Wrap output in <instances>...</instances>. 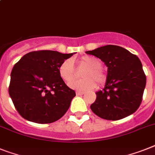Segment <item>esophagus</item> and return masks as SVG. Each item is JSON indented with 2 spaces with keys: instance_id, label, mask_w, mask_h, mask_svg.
Wrapping results in <instances>:
<instances>
[{
  "instance_id": "obj_1",
  "label": "esophagus",
  "mask_w": 155,
  "mask_h": 155,
  "mask_svg": "<svg viewBox=\"0 0 155 155\" xmlns=\"http://www.w3.org/2000/svg\"><path fill=\"white\" fill-rule=\"evenodd\" d=\"M84 93H85V92H83V91H77L76 92L77 95H83Z\"/></svg>"
}]
</instances>
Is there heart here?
<instances>
[{"mask_svg":"<svg viewBox=\"0 0 155 155\" xmlns=\"http://www.w3.org/2000/svg\"><path fill=\"white\" fill-rule=\"evenodd\" d=\"M81 66L86 68L82 71L81 76L84 78L71 80L75 77V68L73 61L70 58L63 60L58 66V74L61 78L66 82H69V86L73 89L79 91L91 90L97 87V82L100 86H102L107 81V74L101 67V61L93 56H83L79 60Z\"/></svg>","mask_w":155,"mask_h":155,"instance_id":"obj_1","label":"heart"}]
</instances>
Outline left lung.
Returning <instances> with one entry per match:
<instances>
[{
  "label": "left lung",
  "instance_id": "1",
  "mask_svg": "<svg viewBox=\"0 0 155 155\" xmlns=\"http://www.w3.org/2000/svg\"><path fill=\"white\" fill-rule=\"evenodd\" d=\"M108 66L105 87L96 93L90 108L97 116L118 120L130 116L141 104L147 78L139 58L116 45H106L86 51Z\"/></svg>",
  "mask_w": 155,
  "mask_h": 155
}]
</instances>
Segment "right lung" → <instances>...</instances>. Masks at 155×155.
Here are the masks:
<instances>
[{"label":"right lung","instance_id":"add662e5","mask_svg":"<svg viewBox=\"0 0 155 155\" xmlns=\"http://www.w3.org/2000/svg\"><path fill=\"white\" fill-rule=\"evenodd\" d=\"M72 55L35 51L26 54L15 64L8 93L23 118L37 124H51L67 112L76 93L61 78L58 66Z\"/></svg>","mask_w":155,"mask_h":155}]
</instances>
